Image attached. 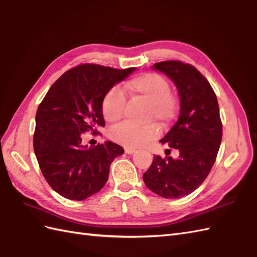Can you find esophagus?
Listing matches in <instances>:
<instances>
[{"label": "esophagus", "mask_w": 257, "mask_h": 257, "mask_svg": "<svg viewBox=\"0 0 257 257\" xmlns=\"http://www.w3.org/2000/svg\"><path fill=\"white\" fill-rule=\"evenodd\" d=\"M137 150L134 148H124V152H126L127 154H133L135 153Z\"/></svg>", "instance_id": "1"}]
</instances>
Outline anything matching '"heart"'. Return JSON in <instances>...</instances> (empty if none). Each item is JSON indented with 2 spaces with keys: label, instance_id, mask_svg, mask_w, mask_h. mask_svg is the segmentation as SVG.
<instances>
[{
  "label": "heart",
  "instance_id": "b5f03b06",
  "mask_svg": "<svg viewBox=\"0 0 257 257\" xmlns=\"http://www.w3.org/2000/svg\"><path fill=\"white\" fill-rule=\"evenodd\" d=\"M124 91L133 97L147 101L146 120H156L161 124L170 123L176 115L177 103L171 94L168 80L158 73H142L130 79L123 85ZM126 95L121 87L112 86L101 100V115L108 122H116L123 115ZM160 134L156 123L136 127L122 123L112 128L109 137L112 141L128 148H139L154 140Z\"/></svg>",
  "mask_w": 257,
  "mask_h": 257
}]
</instances>
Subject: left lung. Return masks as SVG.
<instances>
[{
  "mask_svg": "<svg viewBox=\"0 0 257 257\" xmlns=\"http://www.w3.org/2000/svg\"><path fill=\"white\" fill-rule=\"evenodd\" d=\"M153 67L173 80L180 94V117L161 140L180 157L154 156L143 181L161 197L181 198L204 183L216 162L222 139L219 105L210 83L194 65L170 60Z\"/></svg>",
  "mask_w": 257,
  "mask_h": 257,
  "instance_id": "obj_1",
  "label": "left lung"
}]
</instances>
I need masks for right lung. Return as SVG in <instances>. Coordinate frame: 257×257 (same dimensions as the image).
<instances>
[{
    "label": "right lung",
    "mask_w": 257,
    "mask_h": 257,
    "mask_svg": "<svg viewBox=\"0 0 257 257\" xmlns=\"http://www.w3.org/2000/svg\"><path fill=\"white\" fill-rule=\"evenodd\" d=\"M135 68L118 70L84 63L53 83L36 112L34 151L50 187L64 198L83 200L104 187L112 161L123 153L114 142L82 145L83 134L105 126L101 100Z\"/></svg>",
    "instance_id": "1"
}]
</instances>
